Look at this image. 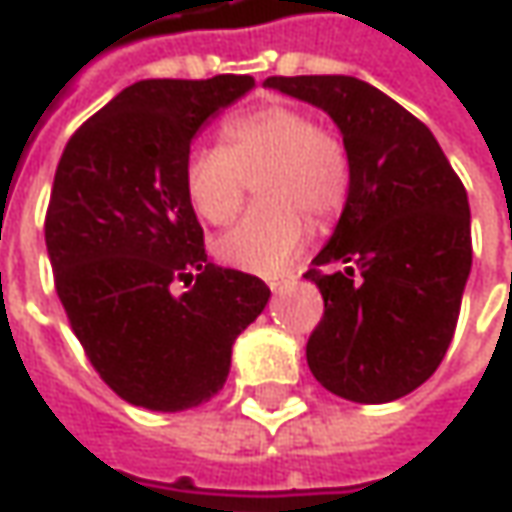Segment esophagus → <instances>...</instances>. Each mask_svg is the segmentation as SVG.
<instances>
[{
    "instance_id": "34e87169",
    "label": "esophagus",
    "mask_w": 512,
    "mask_h": 512,
    "mask_svg": "<svg viewBox=\"0 0 512 512\" xmlns=\"http://www.w3.org/2000/svg\"><path fill=\"white\" fill-rule=\"evenodd\" d=\"M296 282V276L293 273H282V276H267V287L270 290H282V287L293 285Z\"/></svg>"
}]
</instances>
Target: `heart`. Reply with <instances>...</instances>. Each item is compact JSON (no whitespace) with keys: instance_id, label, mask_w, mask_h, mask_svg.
Returning a JSON list of instances; mask_svg holds the SVG:
<instances>
[{"instance_id":"b5f03b06","label":"heart","mask_w":512,"mask_h":512,"mask_svg":"<svg viewBox=\"0 0 512 512\" xmlns=\"http://www.w3.org/2000/svg\"><path fill=\"white\" fill-rule=\"evenodd\" d=\"M267 199L250 207L216 239V256L253 273H276L302 250L307 217L327 222L350 196V156L330 128L316 125L305 110L273 102L227 119L219 148H199L185 162L190 207L210 222H227L247 196Z\"/></svg>"}]
</instances>
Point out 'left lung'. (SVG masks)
Wrapping results in <instances>:
<instances>
[{
	"mask_svg": "<svg viewBox=\"0 0 512 512\" xmlns=\"http://www.w3.org/2000/svg\"><path fill=\"white\" fill-rule=\"evenodd\" d=\"M267 88L330 113L350 156V196L305 279L325 316L307 364L359 404L402 399L442 364L473 265L467 190L430 128L356 76H270Z\"/></svg>",
	"mask_w": 512,
	"mask_h": 512,
	"instance_id": "1",
	"label": "left lung"
}]
</instances>
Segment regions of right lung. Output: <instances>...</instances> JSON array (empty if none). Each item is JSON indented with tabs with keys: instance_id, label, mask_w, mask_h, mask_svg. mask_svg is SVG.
I'll list each match as a JSON object with an SVG mask.
<instances>
[{
	"instance_id": "1",
	"label": "right lung",
	"mask_w": 512,
	"mask_h": 512,
	"mask_svg": "<svg viewBox=\"0 0 512 512\" xmlns=\"http://www.w3.org/2000/svg\"><path fill=\"white\" fill-rule=\"evenodd\" d=\"M253 76L145 79L96 110L62 150L45 245L56 296L85 356L125 402L176 413L222 390L230 350L270 299L207 262L187 202L190 139Z\"/></svg>"
}]
</instances>
